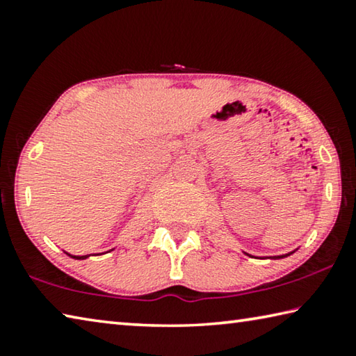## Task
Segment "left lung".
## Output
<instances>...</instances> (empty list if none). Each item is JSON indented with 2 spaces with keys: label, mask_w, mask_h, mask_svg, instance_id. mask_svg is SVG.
I'll return each instance as SVG.
<instances>
[{
  "label": "left lung",
  "mask_w": 356,
  "mask_h": 356,
  "mask_svg": "<svg viewBox=\"0 0 356 356\" xmlns=\"http://www.w3.org/2000/svg\"><path fill=\"white\" fill-rule=\"evenodd\" d=\"M284 257H288V254H284ZM284 257H277V258H284Z\"/></svg>",
  "instance_id": "8db88e82"
}]
</instances>
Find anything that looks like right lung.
I'll use <instances>...</instances> for the list:
<instances>
[{
  "mask_svg": "<svg viewBox=\"0 0 356 356\" xmlns=\"http://www.w3.org/2000/svg\"><path fill=\"white\" fill-rule=\"evenodd\" d=\"M68 257H72V254H68ZM72 258H74V259H84V258H87V254H86V257H72Z\"/></svg>",
  "mask_w": 356,
  "mask_h": 356,
  "instance_id": "1",
  "label": "right lung"
}]
</instances>
